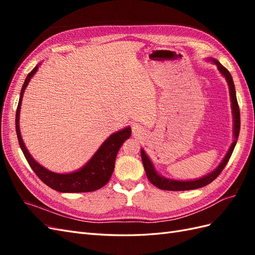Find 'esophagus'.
I'll use <instances>...</instances> for the list:
<instances>
[{
    "label": "esophagus",
    "instance_id": "34e87169",
    "mask_svg": "<svg viewBox=\"0 0 255 255\" xmlns=\"http://www.w3.org/2000/svg\"><path fill=\"white\" fill-rule=\"evenodd\" d=\"M132 130H133L134 136L139 137L142 134V129H141L140 126L138 125V123H133V125H132Z\"/></svg>",
    "mask_w": 255,
    "mask_h": 255
}]
</instances>
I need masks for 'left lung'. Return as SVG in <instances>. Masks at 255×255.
Instances as JSON below:
<instances>
[{"label": "left lung", "instance_id": "1", "mask_svg": "<svg viewBox=\"0 0 255 255\" xmlns=\"http://www.w3.org/2000/svg\"><path fill=\"white\" fill-rule=\"evenodd\" d=\"M208 61H212L214 65L217 66L218 71L222 74L223 78L226 79L228 85H229V90H230V99H231V109H232V114H233V136L234 139L232 144L230 145V149L228 150L226 156L223 157L221 160V163L218 165V167L213 170L211 173H207L206 175L200 177V179L196 180H189V181H180V180H172V179H168V177H165L163 175H160L154 168V165L149 158L148 154L144 152L143 149L140 150L141 154V158H142V164L146 176H148L149 181L156 186L159 189L163 190H172V191H180V190H190V189H197V188H201L203 186H206L210 183H212L216 177H217L220 172L222 171V169L226 167L228 164V161L232 155L233 150L236 145L237 139H238V135H239V129H241V114H239V107L237 103V99H236V91H235V86H234V82L232 79V75L228 71V69L223 67L217 59L215 58H207Z\"/></svg>", "mask_w": 255, "mask_h": 255}]
</instances>
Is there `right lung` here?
I'll list each match as a JSON object with an SVG mask.
<instances>
[{"label": "right lung", "instance_id": "add662e5", "mask_svg": "<svg viewBox=\"0 0 255 255\" xmlns=\"http://www.w3.org/2000/svg\"><path fill=\"white\" fill-rule=\"evenodd\" d=\"M41 63L38 64L28 73L20 92V99L16 114V132L22 152L34 172L45 185H48L52 189L60 192H88L102 188L110 181L115 168L116 156H117L122 143L132 134V129L129 127H127L107 137L87 163L73 172L56 173L37 163L34 157L29 154L24 142H23L19 120L23 94H24L30 79L35 75Z\"/></svg>", "mask_w": 255, "mask_h": 255}]
</instances>
